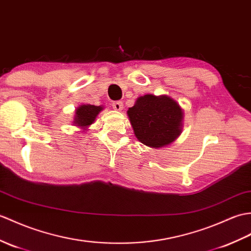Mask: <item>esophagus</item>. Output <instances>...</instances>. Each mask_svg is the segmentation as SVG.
<instances>
[{"mask_svg": "<svg viewBox=\"0 0 251 251\" xmlns=\"http://www.w3.org/2000/svg\"><path fill=\"white\" fill-rule=\"evenodd\" d=\"M112 107L116 111H121L122 109H123V102L122 101H113L112 102Z\"/></svg>", "mask_w": 251, "mask_h": 251, "instance_id": "34e87169", "label": "esophagus"}]
</instances>
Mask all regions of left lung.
<instances>
[{"label":"left lung","mask_w":251,"mask_h":251,"mask_svg":"<svg viewBox=\"0 0 251 251\" xmlns=\"http://www.w3.org/2000/svg\"><path fill=\"white\" fill-rule=\"evenodd\" d=\"M127 114L137 139L151 148L170 144L182 131V109L166 95L148 94L139 97Z\"/></svg>","instance_id":"left-lung-1"}]
</instances>
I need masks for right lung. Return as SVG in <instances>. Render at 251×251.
Here are the masks:
<instances>
[{
  "instance_id": "1",
  "label": "right lung",
  "mask_w": 251,
  "mask_h": 251,
  "mask_svg": "<svg viewBox=\"0 0 251 251\" xmlns=\"http://www.w3.org/2000/svg\"><path fill=\"white\" fill-rule=\"evenodd\" d=\"M102 110L100 106H94V104H82L75 110V124L80 127H87L95 121L97 114Z\"/></svg>"
}]
</instances>
